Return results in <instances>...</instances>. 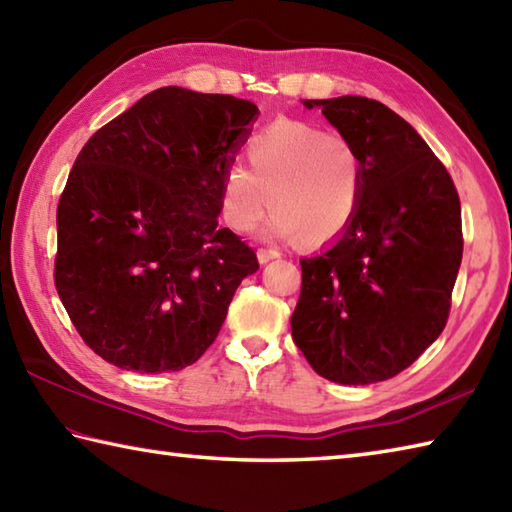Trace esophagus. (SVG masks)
<instances>
[{
    "label": "esophagus",
    "instance_id": "1",
    "mask_svg": "<svg viewBox=\"0 0 512 512\" xmlns=\"http://www.w3.org/2000/svg\"><path fill=\"white\" fill-rule=\"evenodd\" d=\"M278 256H281V252H276V249H265V247L258 249V263H269V260Z\"/></svg>",
    "mask_w": 512,
    "mask_h": 512
}]
</instances>
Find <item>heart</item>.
Here are the masks:
<instances>
[{
	"label": "heart",
	"mask_w": 512,
	"mask_h": 512,
	"mask_svg": "<svg viewBox=\"0 0 512 512\" xmlns=\"http://www.w3.org/2000/svg\"><path fill=\"white\" fill-rule=\"evenodd\" d=\"M249 167L231 162L220 182V211L236 231H252L269 209L267 234L327 243L359 211L361 160L339 133L305 122H274L247 149Z\"/></svg>",
	"instance_id": "b5f03b06"
}]
</instances>
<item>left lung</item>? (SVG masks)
Here are the masks:
<instances>
[{"mask_svg": "<svg viewBox=\"0 0 512 512\" xmlns=\"http://www.w3.org/2000/svg\"><path fill=\"white\" fill-rule=\"evenodd\" d=\"M321 106L361 160V202L336 243L303 258L292 339L334 383L397 376L448 323L464 254L461 205L448 169L388 106L343 95Z\"/></svg>", "mask_w": 512, "mask_h": 512, "instance_id": "obj_1", "label": "left lung"}]
</instances>
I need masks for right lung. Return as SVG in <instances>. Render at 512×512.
Wrapping results in <instances>:
<instances>
[{
  "label": "right lung",
  "instance_id": "right-lung-1",
  "mask_svg": "<svg viewBox=\"0 0 512 512\" xmlns=\"http://www.w3.org/2000/svg\"><path fill=\"white\" fill-rule=\"evenodd\" d=\"M258 106L162 86L84 144L57 205L55 287L122 370L176 372L216 341L254 249L218 227L220 182Z\"/></svg>",
  "mask_w": 512,
  "mask_h": 512
}]
</instances>
